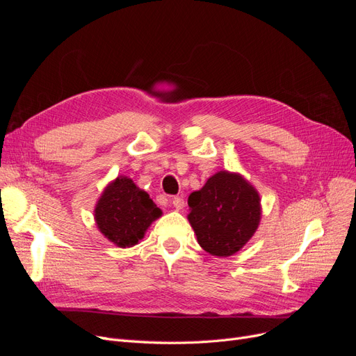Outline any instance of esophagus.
<instances>
[{"instance_id": "obj_1", "label": "esophagus", "mask_w": 356, "mask_h": 356, "mask_svg": "<svg viewBox=\"0 0 356 356\" xmlns=\"http://www.w3.org/2000/svg\"><path fill=\"white\" fill-rule=\"evenodd\" d=\"M172 204H174V207L178 209V211H181L182 208H184V199H182V197H174V199H172Z\"/></svg>"}]
</instances>
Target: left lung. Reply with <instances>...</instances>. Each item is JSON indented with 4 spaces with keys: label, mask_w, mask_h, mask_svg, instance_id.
<instances>
[{
    "label": "left lung",
    "mask_w": 356,
    "mask_h": 356,
    "mask_svg": "<svg viewBox=\"0 0 356 356\" xmlns=\"http://www.w3.org/2000/svg\"><path fill=\"white\" fill-rule=\"evenodd\" d=\"M188 221L211 255L229 257L250 241L261 220L258 191L242 175L220 170L188 196Z\"/></svg>",
    "instance_id": "obj_1"
}]
</instances>
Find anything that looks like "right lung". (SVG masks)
<instances>
[{"label": "right lung", "instance_id": "obj_1", "mask_svg": "<svg viewBox=\"0 0 356 356\" xmlns=\"http://www.w3.org/2000/svg\"><path fill=\"white\" fill-rule=\"evenodd\" d=\"M160 215L148 193L127 177H117L106 186L95 208L99 232L120 248L136 245Z\"/></svg>", "mask_w": 356, "mask_h": 356}]
</instances>
